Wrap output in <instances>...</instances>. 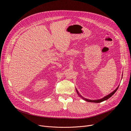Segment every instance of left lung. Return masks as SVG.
<instances>
[{
  "instance_id": "left-lung-1",
  "label": "left lung",
  "mask_w": 131,
  "mask_h": 131,
  "mask_svg": "<svg viewBox=\"0 0 131 131\" xmlns=\"http://www.w3.org/2000/svg\"><path fill=\"white\" fill-rule=\"evenodd\" d=\"M119 85H118V86L117 88L115 90L113 91V92H112V93H111L110 94H109L108 95H106V96H105V97H104V98H102V99H98V100H90V99H85V98H83V97H82V96H81L80 94H79V92L78 91V90H77V93H78V95L80 96V97H81L82 99H83V100H85V101H88V102H95V103H99V102H102V101H105V100H107L108 99H109V98H111L112 96L116 92V91L117 90V89H118V87H119Z\"/></svg>"
}]
</instances>
